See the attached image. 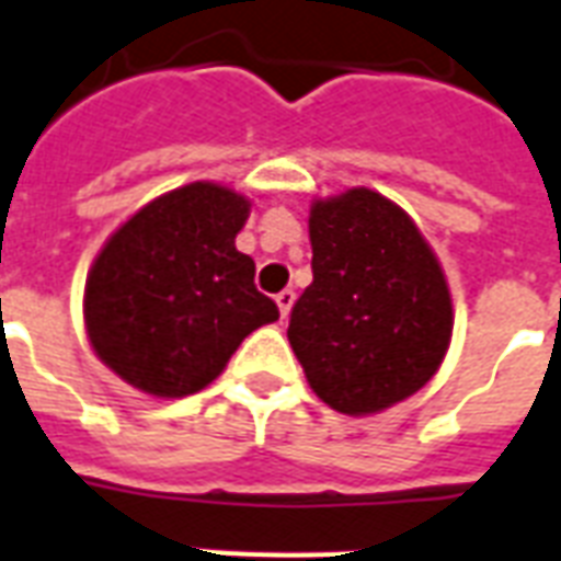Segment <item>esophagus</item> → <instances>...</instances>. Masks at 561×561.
<instances>
[{
  "label": "esophagus",
  "instance_id": "1",
  "mask_svg": "<svg viewBox=\"0 0 561 561\" xmlns=\"http://www.w3.org/2000/svg\"><path fill=\"white\" fill-rule=\"evenodd\" d=\"M294 300H297V294H294L291 288H285V291H282V294H276V306H279L282 321H285V318H288V314H291Z\"/></svg>",
  "mask_w": 561,
  "mask_h": 561
}]
</instances>
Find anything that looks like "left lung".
Masks as SVG:
<instances>
[{"instance_id": "1", "label": "left lung", "mask_w": 561, "mask_h": 561, "mask_svg": "<svg viewBox=\"0 0 561 561\" xmlns=\"http://www.w3.org/2000/svg\"><path fill=\"white\" fill-rule=\"evenodd\" d=\"M312 285L294 302L288 342L323 404L371 416L416 396L446 359L451 294L404 207L368 186L314 198Z\"/></svg>"}]
</instances>
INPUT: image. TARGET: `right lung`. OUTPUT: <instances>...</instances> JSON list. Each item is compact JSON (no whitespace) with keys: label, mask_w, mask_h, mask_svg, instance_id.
Returning a JSON list of instances; mask_svg holds the SVG:
<instances>
[{"label":"right lung","mask_w":561,"mask_h":561,"mask_svg":"<svg viewBox=\"0 0 561 561\" xmlns=\"http://www.w3.org/2000/svg\"><path fill=\"white\" fill-rule=\"evenodd\" d=\"M243 193L214 181L169 190L115 228L91 264L82 318L91 351L151 398L214 383L252 330L279 321L238 252Z\"/></svg>","instance_id":"right-lung-1"}]
</instances>
